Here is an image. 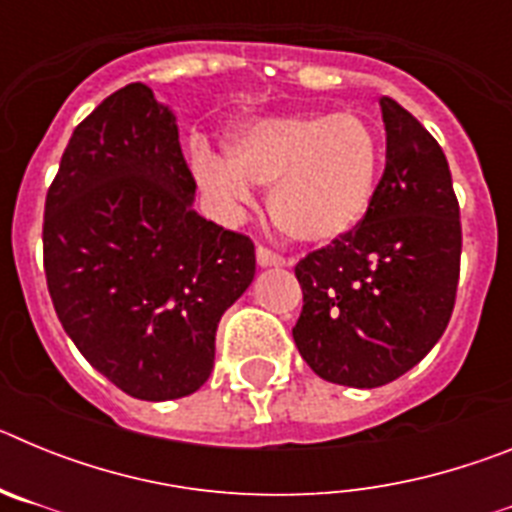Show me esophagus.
<instances>
[{"mask_svg":"<svg viewBox=\"0 0 512 512\" xmlns=\"http://www.w3.org/2000/svg\"><path fill=\"white\" fill-rule=\"evenodd\" d=\"M256 261H259V266H282L284 264L282 256H279V253H274L271 248H266V246L256 248Z\"/></svg>","mask_w":512,"mask_h":512,"instance_id":"esophagus-1","label":"esophagus"}]
</instances>
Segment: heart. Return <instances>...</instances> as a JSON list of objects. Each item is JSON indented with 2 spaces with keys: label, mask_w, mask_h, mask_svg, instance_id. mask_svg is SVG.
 I'll return each mask as SVG.
<instances>
[{
  "label": "heart",
  "mask_w": 512,
  "mask_h": 512,
  "mask_svg": "<svg viewBox=\"0 0 512 512\" xmlns=\"http://www.w3.org/2000/svg\"><path fill=\"white\" fill-rule=\"evenodd\" d=\"M228 156L192 148V169L225 210L253 202V184L271 187V217L307 246H330L364 223L377 197L382 146L354 112H300L243 122L228 135Z\"/></svg>",
  "instance_id": "obj_1"
}]
</instances>
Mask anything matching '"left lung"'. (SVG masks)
<instances>
[{
    "instance_id": "1",
    "label": "left lung",
    "mask_w": 512,
    "mask_h": 512,
    "mask_svg": "<svg viewBox=\"0 0 512 512\" xmlns=\"http://www.w3.org/2000/svg\"><path fill=\"white\" fill-rule=\"evenodd\" d=\"M387 164L364 223L295 266L302 359L325 382L372 390L410 372L454 312L461 223L449 161L428 130L379 99Z\"/></svg>"
}]
</instances>
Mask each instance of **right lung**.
Wrapping results in <instances>:
<instances>
[{"label":"right lung","instance_id":"add662e5","mask_svg":"<svg viewBox=\"0 0 512 512\" xmlns=\"http://www.w3.org/2000/svg\"><path fill=\"white\" fill-rule=\"evenodd\" d=\"M174 112L128 84L79 122L45 197L43 264L63 330L130 397L197 392L223 312L256 274L251 238L194 212Z\"/></svg>","mask_w":512,"mask_h":512}]
</instances>
